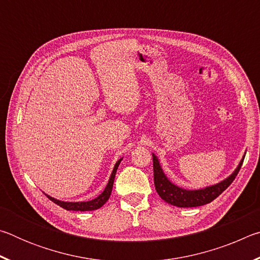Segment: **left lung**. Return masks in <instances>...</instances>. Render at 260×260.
<instances>
[{
    "label": "left lung",
    "instance_id": "left-lung-1",
    "mask_svg": "<svg viewBox=\"0 0 260 260\" xmlns=\"http://www.w3.org/2000/svg\"><path fill=\"white\" fill-rule=\"evenodd\" d=\"M244 156L240 161L239 166L236 170L223 181L219 182L214 186H210L199 190H187L178 186H175L162 172L161 167L159 165L157 157L152 153V161H153V182H155L156 190L158 195L161 197L169 204H172L178 208H195V206H201L204 204L211 203L213 200L221 193L223 190L231 186V183L234 181L237 173L243 164Z\"/></svg>",
    "mask_w": 260,
    "mask_h": 260
}]
</instances>
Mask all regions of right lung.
Returning a JSON list of instances; mask_svg holds the SVG:
<instances>
[{"label": "right lung", "instance_id": "add662e5", "mask_svg": "<svg viewBox=\"0 0 260 260\" xmlns=\"http://www.w3.org/2000/svg\"><path fill=\"white\" fill-rule=\"evenodd\" d=\"M121 159H122V158H120V159L116 162V165H114V167H113V171L111 173V177H110V180H109V182L107 184V187H105L104 191L101 193L100 196L96 197V199L91 200V201H88V202H61V201L52 199V197L48 196V195H47V197L51 202H54L55 204L59 205L60 208H63L65 210H68V211H93V210L100 209L101 206H103L105 203H107V201L109 200L110 195H111L114 177H116V172H117L118 166H119Z\"/></svg>", "mask_w": 260, "mask_h": 260}]
</instances>
